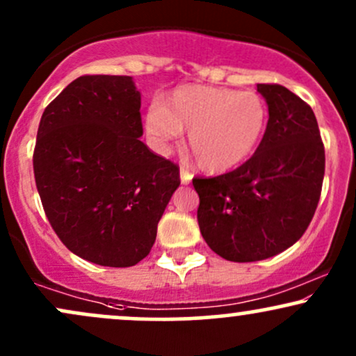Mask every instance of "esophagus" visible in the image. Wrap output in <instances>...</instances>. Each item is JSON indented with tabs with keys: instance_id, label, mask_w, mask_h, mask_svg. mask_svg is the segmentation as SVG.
I'll return each mask as SVG.
<instances>
[{
	"instance_id": "obj_1",
	"label": "esophagus",
	"mask_w": 356,
	"mask_h": 356,
	"mask_svg": "<svg viewBox=\"0 0 356 356\" xmlns=\"http://www.w3.org/2000/svg\"><path fill=\"white\" fill-rule=\"evenodd\" d=\"M191 181H192V174L186 169V167H181V182L187 186V184H191Z\"/></svg>"
}]
</instances>
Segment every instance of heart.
I'll list each match as a JSON object with an SVG mask.
<instances>
[{"instance_id": "b5f03b06", "label": "heart", "mask_w": 356, "mask_h": 356, "mask_svg": "<svg viewBox=\"0 0 356 356\" xmlns=\"http://www.w3.org/2000/svg\"><path fill=\"white\" fill-rule=\"evenodd\" d=\"M269 125L266 100L254 92L222 87L175 88L165 104L147 110V134L159 145L189 132V150L207 172H224L248 161L263 142Z\"/></svg>"}]
</instances>
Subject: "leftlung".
I'll return each mask as SVG.
<instances>
[{"instance_id":"8db88e82","label":"left lung","mask_w":356,"mask_h":356,"mask_svg":"<svg viewBox=\"0 0 356 356\" xmlns=\"http://www.w3.org/2000/svg\"><path fill=\"white\" fill-rule=\"evenodd\" d=\"M269 125L254 155L232 172L194 177L201 234L234 263L268 259L312 222L325 175V147L312 107L283 85L257 83Z\"/></svg>"}]
</instances>
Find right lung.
Masks as SVG:
<instances>
[{
  "label": "right lung",
  "instance_id": "right-lung-1",
  "mask_svg": "<svg viewBox=\"0 0 356 356\" xmlns=\"http://www.w3.org/2000/svg\"><path fill=\"white\" fill-rule=\"evenodd\" d=\"M132 76L83 75L44 108L33 152L44 214L73 254L129 268L149 254L179 167L142 137Z\"/></svg>",
  "mask_w": 356,
  "mask_h": 356
}]
</instances>
